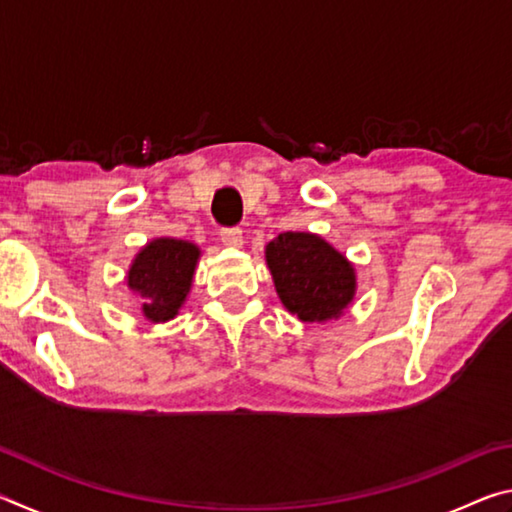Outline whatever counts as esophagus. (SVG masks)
<instances>
[{
	"label": "esophagus",
	"instance_id": "34e87169",
	"mask_svg": "<svg viewBox=\"0 0 512 512\" xmlns=\"http://www.w3.org/2000/svg\"><path fill=\"white\" fill-rule=\"evenodd\" d=\"M221 241H223V246H228V248H241L244 246V235H241L239 228H223Z\"/></svg>",
	"mask_w": 512,
	"mask_h": 512
}]
</instances>
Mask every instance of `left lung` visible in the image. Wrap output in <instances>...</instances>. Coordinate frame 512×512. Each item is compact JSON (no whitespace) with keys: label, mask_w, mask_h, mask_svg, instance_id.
<instances>
[{"label":"left lung","mask_w":512,"mask_h":512,"mask_svg":"<svg viewBox=\"0 0 512 512\" xmlns=\"http://www.w3.org/2000/svg\"><path fill=\"white\" fill-rule=\"evenodd\" d=\"M277 298L302 323H327L357 296V271L341 250L314 232H282L264 248Z\"/></svg>","instance_id":"left-lung-1"}]
</instances>
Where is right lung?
I'll list each match as a JSON object with an SVG mask.
<instances>
[{
	"instance_id": "add662e5",
	"label": "right lung",
	"mask_w": 512,
	"mask_h": 512,
	"mask_svg": "<svg viewBox=\"0 0 512 512\" xmlns=\"http://www.w3.org/2000/svg\"><path fill=\"white\" fill-rule=\"evenodd\" d=\"M201 248L194 241L155 237L137 250L126 273V284L140 300L142 316L149 323L176 318L192 291Z\"/></svg>"
}]
</instances>
